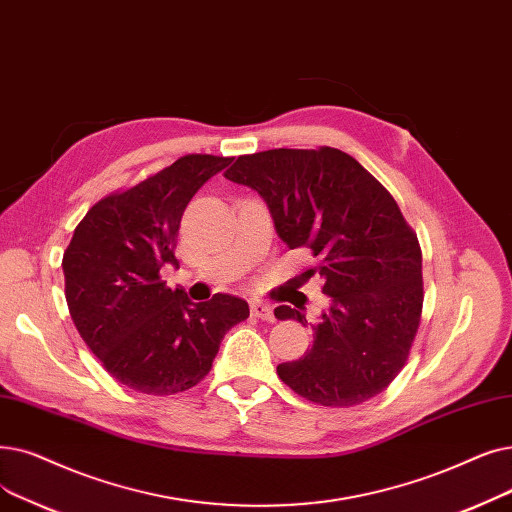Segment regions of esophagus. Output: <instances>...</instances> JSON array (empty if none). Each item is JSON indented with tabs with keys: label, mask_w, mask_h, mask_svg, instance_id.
Wrapping results in <instances>:
<instances>
[{
	"label": "esophagus",
	"mask_w": 512,
	"mask_h": 512,
	"mask_svg": "<svg viewBox=\"0 0 512 512\" xmlns=\"http://www.w3.org/2000/svg\"><path fill=\"white\" fill-rule=\"evenodd\" d=\"M251 314L259 320H265V322H276V316H274V309L268 305V303H261V301H251Z\"/></svg>",
	"instance_id": "esophagus-1"
}]
</instances>
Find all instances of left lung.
Returning a JSON list of instances; mask_svg holds the SVG:
<instances>
[{
  "mask_svg": "<svg viewBox=\"0 0 512 512\" xmlns=\"http://www.w3.org/2000/svg\"><path fill=\"white\" fill-rule=\"evenodd\" d=\"M261 194L278 236L318 259L330 307L309 324L311 349L280 364L297 395L349 408L385 391L408 362L422 314V251L389 190L347 152L274 148L242 154L224 173ZM278 320L305 316L291 305Z\"/></svg>",
  "mask_w": 512,
  "mask_h": 512,
  "instance_id": "left-lung-1",
  "label": "left lung"
}]
</instances>
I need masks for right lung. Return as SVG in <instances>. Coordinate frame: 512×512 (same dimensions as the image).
Returning <instances> with one entry per match:
<instances>
[{
	"mask_svg": "<svg viewBox=\"0 0 512 512\" xmlns=\"http://www.w3.org/2000/svg\"><path fill=\"white\" fill-rule=\"evenodd\" d=\"M230 157L186 154L85 213L62 257L64 295L85 345L121 385L173 395L201 383L226 332L249 318L234 295L192 303L161 280L182 215Z\"/></svg>",
	"mask_w": 512,
	"mask_h": 512,
	"instance_id": "obj_1",
	"label": "right lung"
}]
</instances>
